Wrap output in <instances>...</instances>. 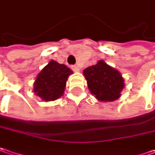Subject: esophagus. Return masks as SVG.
Here are the masks:
<instances>
[{"label":"esophagus","mask_w":155,"mask_h":155,"mask_svg":"<svg viewBox=\"0 0 155 155\" xmlns=\"http://www.w3.org/2000/svg\"><path fill=\"white\" fill-rule=\"evenodd\" d=\"M71 68H72L74 71H75V72H80V68H79V67L76 66V65L71 66Z\"/></svg>","instance_id":"obj_1"}]
</instances>
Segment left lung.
<instances>
[{
    "label": "left lung",
    "instance_id": "obj_1",
    "mask_svg": "<svg viewBox=\"0 0 155 155\" xmlns=\"http://www.w3.org/2000/svg\"><path fill=\"white\" fill-rule=\"evenodd\" d=\"M91 93L101 101H112L120 95L124 87V80L120 72L99 61L96 65L83 71Z\"/></svg>",
    "mask_w": 155,
    "mask_h": 155
}]
</instances>
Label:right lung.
Returning <instances> with one entry per match:
<instances>
[{"label":"right lung","mask_w":155,"mask_h":155,"mask_svg":"<svg viewBox=\"0 0 155 155\" xmlns=\"http://www.w3.org/2000/svg\"><path fill=\"white\" fill-rule=\"evenodd\" d=\"M73 71L66 65L52 60L36 77L34 84L35 94L46 101L60 98L64 93L67 80Z\"/></svg>","instance_id":"right-lung-1"}]
</instances>
